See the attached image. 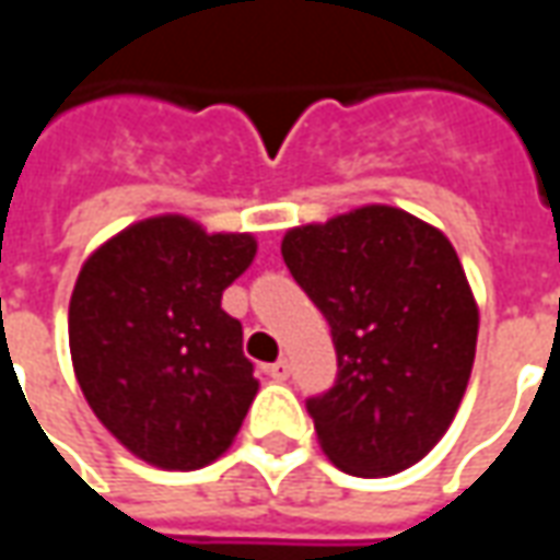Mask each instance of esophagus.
<instances>
[{
  "mask_svg": "<svg viewBox=\"0 0 560 560\" xmlns=\"http://www.w3.org/2000/svg\"><path fill=\"white\" fill-rule=\"evenodd\" d=\"M267 372L272 381H288L291 377V363L288 360H276L272 365H267Z\"/></svg>",
  "mask_w": 560,
  "mask_h": 560,
  "instance_id": "obj_1",
  "label": "esophagus"
}]
</instances>
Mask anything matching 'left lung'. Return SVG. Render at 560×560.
I'll list each match as a JSON object with an SVG mask.
<instances>
[{
  "label": "left lung",
  "mask_w": 560,
  "mask_h": 560,
  "mask_svg": "<svg viewBox=\"0 0 560 560\" xmlns=\"http://www.w3.org/2000/svg\"><path fill=\"white\" fill-rule=\"evenodd\" d=\"M281 257L324 312L339 377L305 408L332 465L389 477L432 450L468 389L480 312L444 233L384 203L291 228Z\"/></svg>",
  "instance_id": "8db88e82"
}]
</instances>
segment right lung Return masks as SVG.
<instances>
[{
	"label": "right lung",
	"mask_w": 560,
	"mask_h": 560,
	"mask_svg": "<svg viewBox=\"0 0 560 560\" xmlns=\"http://www.w3.org/2000/svg\"><path fill=\"white\" fill-rule=\"evenodd\" d=\"M255 252L252 233L155 215L116 233L80 269L68 305L78 384L104 429L155 468L215 462L255 401L243 324L221 308Z\"/></svg>",
	"instance_id": "obj_1"
}]
</instances>
